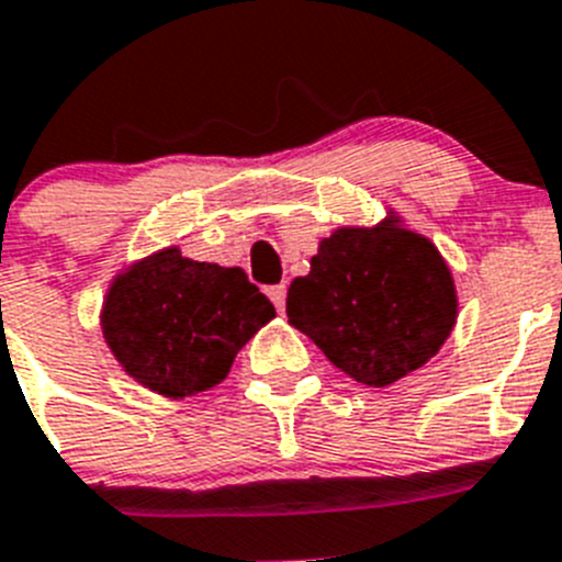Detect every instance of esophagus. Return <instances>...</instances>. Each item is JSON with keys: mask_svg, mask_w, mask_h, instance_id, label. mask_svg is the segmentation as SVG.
Returning a JSON list of instances; mask_svg holds the SVG:
<instances>
[{"mask_svg": "<svg viewBox=\"0 0 562 562\" xmlns=\"http://www.w3.org/2000/svg\"><path fill=\"white\" fill-rule=\"evenodd\" d=\"M267 295H270V301H272V304L278 306V312H284V301H286V284L267 286Z\"/></svg>", "mask_w": 562, "mask_h": 562, "instance_id": "esophagus-1", "label": "esophagus"}]
</instances>
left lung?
<instances>
[{"instance_id": "left-lung-1", "label": "left lung", "mask_w": 562, "mask_h": 562, "mask_svg": "<svg viewBox=\"0 0 562 562\" xmlns=\"http://www.w3.org/2000/svg\"><path fill=\"white\" fill-rule=\"evenodd\" d=\"M450 267L430 238L389 216L337 227L286 292V317L337 369L362 385H391L422 369L456 326Z\"/></svg>"}]
</instances>
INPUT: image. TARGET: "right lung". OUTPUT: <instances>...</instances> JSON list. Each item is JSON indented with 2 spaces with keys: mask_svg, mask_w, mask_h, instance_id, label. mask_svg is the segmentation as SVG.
I'll return each mask as SVG.
<instances>
[{
  "mask_svg": "<svg viewBox=\"0 0 562 562\" xmlns=\"http://www.w3.org/2000/svg\"><path fill=\"white\" fill-rule=\"evenodd\" d=\"M276 317L241 267L191 261L166 247L114 278L103 337L128 376L171 400L220 385L238 349Z\"/></svg>",
  "mask_w": 562,
  "mask_h": 562,
  "instance_id": "obj_1",
  "label": "right lung"
}]
</instances>
